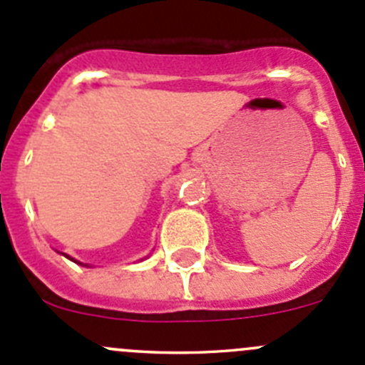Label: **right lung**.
Listing matches in <instances>:
<instances>
[{
    "mask_svg": "<svg viewBox=\"0 0 365 365\" xmlns=\"http://www.w3.org/2000/svg\"><path fill=\"white\" fill-rule=\"evenodd\" d=\"M58 253H60V251H58ZM60 255H63V257H66V258H69V260H71V262H74V264H80V265H83V267H93V265L83 264V262H80V260H74L73 257H69V255H66V253H60Z\"/></svg>",
    "mask_w": 365,
    "mask_h": 365,
    "instance_id": "add662e5",
    "label": "right lung"
}]
</instances>
